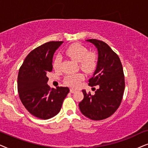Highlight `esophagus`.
Returning a JSON list of instances; mask_svg holds the SVG:
<instances>
[{"label": "esophagus", "mask_w": 148, "mask_h": 148, "mask_svg": "<svg viewBox=\"0 0 148 148\" xmlns=\"http://www.w3.org/2000/svg\"><path fill=\"white\" fill-rule=\"evenodd\" d=\"M70 92H72V93H73V92H74L76 91V90L74 89V88H70Z\"/></svg>", "instance_id": "34e87169"}]
</instances>
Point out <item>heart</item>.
<instances>
[{
	"mask_svg": "<svg viewBox=\"0 0 148 148\" xmlns=\"http://www.w3.org/2000/svg\"><path fill=\"white\" fill-rule=\"evenodd\" d=\"M66 53L68 56L76 62H79V66L84 72L90 73L93 72L97 65V57L95 53L88 52V49L83 45L79 43H74L69 46L66 50ZM62 58L57 56L55 58L53 68L56 70L61 68ZM84 78V76L80 73L68 74L65 78V83L68 86L76 87L79 84L80 82Z\"/></svg>",
	"mask_w": 148,
	"mask_h": 148,
	"instance_id": "heart-1",
	"label": "heart"
}]
</instances>
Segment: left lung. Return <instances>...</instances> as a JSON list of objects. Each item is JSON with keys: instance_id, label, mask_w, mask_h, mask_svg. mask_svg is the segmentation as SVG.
<instances>
[{"instance_id": "8db88e82", "label": "left lung", "mask_w": 148, "mask_h": 148, "mask_svg": "<svg viewBox=\"0 0 148 148\" xmlns=\"http://www.w3.org/2000/svg\"><path fill=\"white\" fill-rule=\"evenodd\" d=\"M97 48V66L88 85L99 86L95 95L82 90L84 98L79 103L80 112L93 121L107 119L116 111L123 99L125 75L119 57L103 41L88 39Z\"/></svg>"}]
</instances>
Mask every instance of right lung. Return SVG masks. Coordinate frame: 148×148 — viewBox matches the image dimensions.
Instances as JSON below:
<instances>
[{
	"instance_id": "obj_1",
	"label": "right lung",
	"mask_w": 148,
	"mask_h": 148,
	"mask_svg": "<svg viewBox=\"0 0 148 148\" xmlns=\"http://www.w3.org/2000/svg\"><path fill=\"white\" fill-rule=\"evenodd\" d=\"M63 41H51L36 47L25 58L19 70L17 90L24 107L38 119L47 120L57 115L70 89L51 88L47 74L53 70V54Z\"/></svg>"
}]
</instances>
